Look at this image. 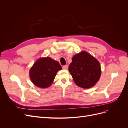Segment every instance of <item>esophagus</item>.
<instances>
[{
    "instance_id": "obj_1",
    "label": "esophagus",
    "mask_w": 128,
    "mask_h": 128,
    "mask_svg": "<svg viewBox=\"0 0 128 128\" xmlns=\"http://www.w3.org/2000/svg\"><path fill=\"white\" fill-rule=\"evenodd\" d=\"M62 68L64 69H66V70H67V69H68V66L67 65L64 66L62 67Z\"/></svg>"
}]
</instances>
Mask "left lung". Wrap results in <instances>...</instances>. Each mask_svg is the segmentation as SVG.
Returning <instances> with one entry per match:
<instances>
[{
	"instance_id": "1",
	"label": "left lung",
	"mask_w": 128,
	"mask_h": 128,
	"mask_svg": "<svg viewBox=\"0 0 128 128\" xmlns=\"http://www.w3.org/2000/svg\"><path fill=\"white\" fill-rule=\"evenodd\" d=\"M68 70L77 86L84 88L94 86L101 75L99 61L85 51L72 57Z\"/></svg>"
}]
</instances>
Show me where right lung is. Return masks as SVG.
I'll use <instances>...</instances> for the list:
<instances>
[{"label":"right lung","instance_id":"add662e5","mask_svg":"<svg viewBox=\"0 0 128 128\" xmlns=\"http://www.w3.org/2000/svg\"><path fill=\"white\" fill-rule=\"evenodd\" d=\"M61 69L59 63L51 58H40L30 69V79L38 87L48 88L52 84L57 72Z\"/></svg>","mask_w":128,"mask_h":128}]
</instances>
